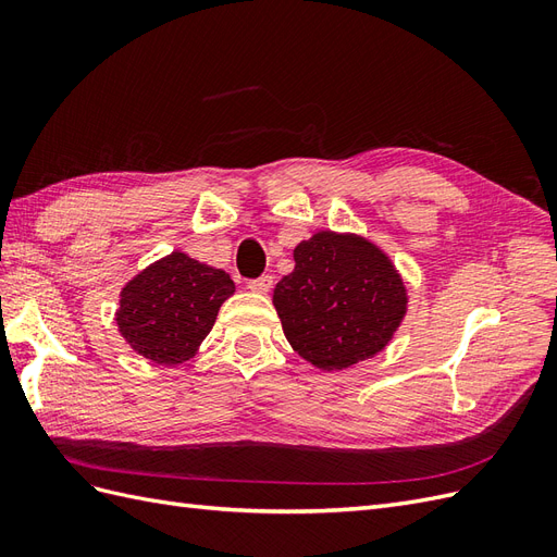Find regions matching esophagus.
<instances>
[{
    "label": "esophagus",
    "instance_id": "obj_1",
    "mask_svg": "<svg viewBox=\"0 0 557 557\" xmlns=\"http://www.w3.org/2000/svg\"><path fill=\"white\" fill-rule=\"evenodd\" d=\"M272 285H274V278L269 276V274H264V276H260V278L248 281V290H250V293H258V295H267L269 290H272Z\"/></svg>",
    "mask_w": 557,
    "mask_h": 557
}]
</instances>
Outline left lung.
<instances>
[{
	"label": "left lung",
	"mask_w": 557,
	"mask_h": 557,
	"mask_svg": "<svg viewBox=\"0 0 557 557\" xmlns=\"http://www.w3.org/2000/svg\"><path fill=\"white\" fill-rule=\"evenodd\" d=\"M274 288L293 350L323 372L379 356L407 315V285L387 252L362 234L320 230L293 250Z\"/></svg>",
	"instance_id": "left-lung-1"
}]
</instances>
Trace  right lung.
Masks as SVG:
<instances>
[{
  "mask_svg": "<svg viewBox=\"0 0 557 557\" xmlns=\"http://www.w3.org/2000/svg\"><path fill=\"white\" fill-rule=\"evenodd\" d=\"M234 290V281L223 269L174 250L123 285L115 325L129 348L146 360L181 364L195 358Z\"/></svg>",
  "mask_w": 557,
  "mask_h": 557,
  "instance_id": "1",
  "label": "right lung"
}]
</instances>
